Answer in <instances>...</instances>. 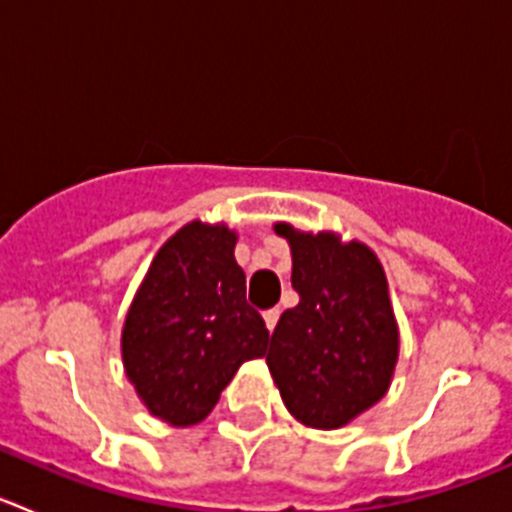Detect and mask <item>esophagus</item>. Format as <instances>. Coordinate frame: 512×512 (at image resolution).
I'll list each match as a JSON object with an SVG mask.
<instances>
[{"instance_id": "esophagus-1", "label": "esophagus", "mask_w": 512, "mask_h": 512, "mask_svg": "<svg viewBox=\"0 0 512 512\" xmlns=\"http://www.w3.org/2000/svg\"><path fill=\"white\" fill-rule=\"evenodd\" d=\"M277 320H279V310H266L264 312V323H266V330H274L277 328Z\"/></svg>"}]
</instances>
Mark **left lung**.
I'll return each mask as SVG.
<instances>
[{"instance_id": "1", "label": "left lung", "mask_w": 512, "mask_h": 512, "mask_svg": "<svg viewBox=\"0 0 512 512\" xmlns=\"http://www.w3.org/2000/svg\"><path fill=\"white\" fill-rule=\"evenodd\" d=\"M292 253L300 305L284 310L266 364L284 408L307 428L336 431L374 408L395 377L400 328L377 253L333 230L274 223Z\"/></svg>"}]
</instances>
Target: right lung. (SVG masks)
I'll return each instance as SVG.
<instances>
[{
  "label": "right lung",
  "mask_w": 512,
  "mask_h": 512,
  "mask_svg": "<svg viewBox=\"0 0 512 512\" xmlns=\"http://www.w3.org/2000/svg\"><path fill=\"white\" fill-rule=\"evenodd\" d=\"M235 243L225 223L182 225L153 256L122 323L125 377L171 428L202 423L243 361L266 354L269 330L246 302Z\"/></svg>",
  "instance_id": "obj_1"
}]
</instances>
